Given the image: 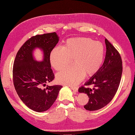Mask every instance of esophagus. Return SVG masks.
<instances>
[{
  "mask_svg": "<svg viewBox=\"0 0 135 135\" xmlns=\"http://www.w3.org/2000/svg\"><path fill=\"white\" fill-rule=\"evenodd\" d=\"M72 90L73 91V92H75V93H76L78 92V88L76 87H70Z\"/></svg>",
  "mask_w": 135,
  "mask_h": 135,
  "instance_id": "1",
  "label": "esophagus"
}]
</instances>
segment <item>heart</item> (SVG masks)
I'll return each instance as SVG.
<instances>
[{"label":"heart","mask_w":135,"mask_h":135,"mask_svg":"<svg viewBox=\"0 0 135 135\" xmlns=\"http://www.w3.org/2000/svg\"><path fill=\"white\" fill-rule=\"evenodd\" d=\"M104 56L100 42L88 38H72L66 40L63 47H56L50 56V63L56 71L65 68L72 59L73 65L57 73L59 83L74 86L82 80L85 75H93L99 70Z\"/></svg>","instance_id":"heart-1"}]
</instances>
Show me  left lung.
Returning a JSON list of instances; mask_svg holds the SVG:
<instances>
[{"label":"left lung","instance_id":"obj_1","mask_svg":"<svg viewBox=\"0 0 135 135\" xmlns=\"http://www.w3.org/2000/svg\"><path fill=\"white\" fill-rule=\"evenodd\" d=\"M106 56L104 62L96 74L79 88L86 93L88 103L84 108L95 111L104 108L112 100L119 87L122 74V61L119 53L107 39H105Z\"/></svg>","mask_w":135,"mask_h":135}]
</instances>
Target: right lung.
Returning <instances> with one entry per match:
<instances>
[{
	"label": "right lung",
	"instance_id": "obj_1",
	"mask_svg": "<svg viewBox=\"0 0 135 135\" xmlns=\"http://www.w3.org/2000/svg\"><path fill=\"white\" fill-rule=\"evenodd\" d=\"M59 40L55 32L33 36L22 45L16 56L13 67L15 89L23 103L35 112L50 109L62 87L60 85H46L55 78L50 56ZM36 47L44 52V58L40 62L35 61L32 55Z\"/></svg>",
	"mask_w": 135,
	"mask_h": 135
}]
</instances>
